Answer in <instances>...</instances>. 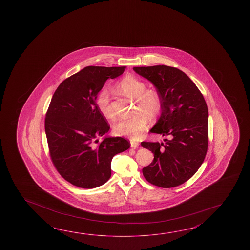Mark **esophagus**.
<instances>
[{"label": "esophagus", "instance_id": "esophagus-1", "mask_svg": "<svg viewBox=\"0 0 250 250\" xmlns=\"http://www.w3.org/2000/svg\"><path fill=\"white\" fill-rule=\"evenodd\" d=\"M130 143H131V147L132 148H137L139 146V142H137L135 140H132V139L130 141Z\"/></svg>", "mask_w": 250, "mask_h": 250}]
</instances>
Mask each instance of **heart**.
Here are the masks:
<instances>
[{"instance_id":"1","label":"heart","mask_w":250,"mask_h":250,"mask_svg":"<svg viewBox=\"0 0 250 250\" xmlns=\"http://www.w3.org/2000/svg\"><path fill=\"white\" fill-rule=\"evenodd\" d=\"M117 89L130 98L136 99L135 109L131 118L120 119L113 125V131L118 136L137 139L147 126L150 119H155L161 111L162 104L160 95L155 90H146V85L133 76H127L117 84ZM96 106L106 119L114 118L111 106V94L104 88L96 97Z\"/></svg>"}]
</instances>
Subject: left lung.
<instances>
[{"label": "left lung", "mask_w": 250, "mask_h": 250, "mask_svg": "<svg viewBox=\"0 0 250 250\" xmlns=\"http://www.w3.org/2000/svg\"><path fill=\"white\" fill-rule=\"evenodd\" d=\"M133 70L155 86L161 99V115L150 131L167 138L165 143L141 142L154 155L143 168L144 177L157 187L175 188L194 175L204 161L208 146L207 104L182 70L166 65Z\"/></svg>", "instance_id": "obj_1"}]
</instances>
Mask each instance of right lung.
Segmentation results:
<instances>
[{
  "mask_svg": "<svg viewBox=\"0 0 250 250\" xmlns=\"http://www.w3.org/2000/svg\"><path fill=\"white\" fill-rule=\"evenodd\" d=\"M126 67L87 66L58 86L46 113L45 132L54 166L64 180L82 188L102 186L111 175L116 154L126 151L130 141L106 137L110 125L96 106V97L109 78Z\"/></svg>",
  "mask_w": 250,
  "mask_h": 250,
  "instance_id": "1",
  "label": "right lung"
}]
</instances>
